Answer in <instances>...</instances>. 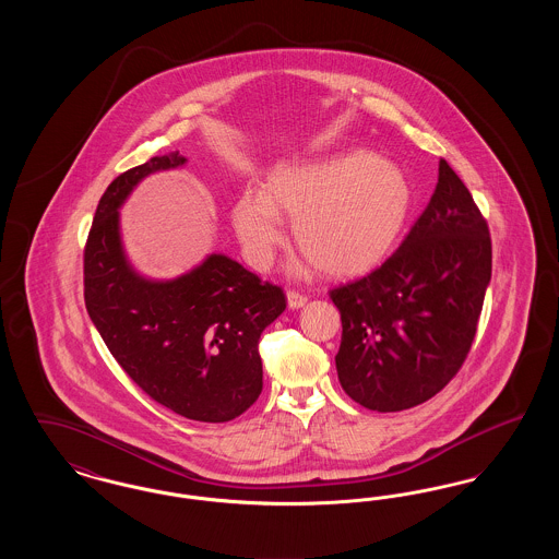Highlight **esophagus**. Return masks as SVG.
<instances>
[{
    "label": "esophagus",
    "mask_w": 559,
    "mask_h": 559,
    "mask_svg": "<svg viewBox=\"0 0 559 559\" xmlns=\"http://www.w3.org/2000/svg\"><path fill=\"white\" fill-rule=\"evenodd\" d=\"M308 304V297L306 295H299V293L287 292V306L292 308V310H299V308H304Z\"/></svg>",
    "instance_id": "esophagus-1"
}]
</instances>
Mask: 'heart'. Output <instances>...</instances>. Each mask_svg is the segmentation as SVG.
<instances>
[{"label": "heart", "instance_id": "1", "mask_svg": "<svg viewBox=\"0 0 559 559\" xmlns=\"http://www.w3.org/2000/svg\"><path fill=\"white\" fill-rule=\"evenodd\" d=\"M413 190L396 163L367 148L319 159L281 163L260 190L240 192L233 228L247 262L266 270L285 240L293 239L329 278H356L381 266L408 222Z\"/></svg>", "mask_w": 559, "mask_h": 559}]
</instances>
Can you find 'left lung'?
I'll return each instance as SVG.
<instances>
[{"label": "left lung", "instance_id": "left-lung-1", "mask_svg": "<svg viewBox=\"0 0 559 559\" xmlns=\"http://www.w3.org/2000/svg\"><path fill=\"white\" fill-rule=\"evenodd\" d=\"M490 272L488 226L440 159L426 212L392 258L331 292L342 312L335 365L347 396L377 413L436 396L472 347Z\"/></svg>", "mask_w": 559, "mask_h": 559}]
</instances>
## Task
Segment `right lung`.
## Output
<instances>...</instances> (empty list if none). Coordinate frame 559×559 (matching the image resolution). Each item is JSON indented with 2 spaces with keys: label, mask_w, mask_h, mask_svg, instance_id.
Returning <instances> with one entry per match:
<instances>
[{
  "label": "right lung",
  "mask_w": 559,
  "mask_h": 559,
  "mask_svg": "<svg viewBox=\"0 0 559 559\" xmlns=\"http://www.w3.org/2000/svg\"><path fill=\"white\" fill-rule=\"evenodd\" d=\"M187 160L174 151L110 182L85 245V308L115 360L151 399L192 421L224 424L262 394L258 342L287 301L224 253L174 278L133 267L121 207L142 180Z\"/></svg>",
  "instance_id": "1"
}]
</instances>
